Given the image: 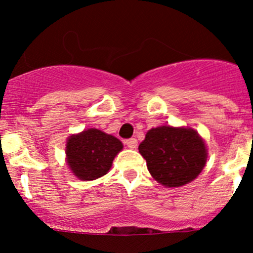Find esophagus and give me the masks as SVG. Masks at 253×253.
Returning <instances> with one entry per match:
<instances>
[{
  "mask_svg": "<svg viewBox=\"0 0 253 253\" xmlns=\"http://www.w3.org/2000/svg\"><path fill=\"white\" fill-rule=\"evenodd\" d=\"M125 144L129 147V149H136L138 146V140L135 138H129L127 140H125Z\"/></svg>",
  "mask_w": 253,
  "mask_h": 253,
  "instance_id": "1",
  "label": "esophagus"
}]
</instances>
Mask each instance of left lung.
<instances>
[{"instance_id": "left-lung-1", "label": "left lung", "mask_w": 253, "mask_h": 253, "mask_svg": "<svg viewBox=\"0 0 253 253\" xmlns=\"http://www.w3.org/2000/svg\"><path fill=\"white\" fill-rule=\"evenodd\" d=\"M139 152L156 181L165 187H181L195 179L207 161L201 136L190 128L162 126L150 129Z\"/></svg>"}]
</instances>
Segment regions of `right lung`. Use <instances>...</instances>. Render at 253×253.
<instances>
[{
    "label": "right lung",
    "mask_w": 253,
    "mask_h": 253,
    "mask_svg": "<svg viewBox=\"0 0 253 253\" xmlns=\"http://www.w3.org/2000/svg\"><path fill=\"white\" fill-rule=\"evenodd\" d=\"M123 150V143L100 129L89 128L69 138L68 164L78 178L92 181L106 175L113 159Z\"/></svg>",
    "instance_id": "right-lung-1"
}]
</instances>
